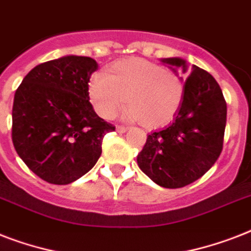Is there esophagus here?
<instances>
[{
  "instance_id": "1",
  "label": "esophagus",
  "mask_w": 251,
  "mask_h": 251,
  "mask_svg": "<svg viewBox=\"0 0 251 251\" xmlns=\"http://www.w3.org/2000/svg\"><path fill=\"white\" fill-rule=\"evenodd\" d=\"M127 129H129V127H127V126H124V125H118L117 127H116V130H117L118 133H126V131H127Z\"/></svg>"
}]
</instances>
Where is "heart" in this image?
<instances>
[{
    "instance_id": "1",
    "label": "heart",
    "mask_w": 251,
    "mask_h": 251,
    "mask_svg": "<svg viewBox=\"0 0 251 251\" xmlns=\"http://www.w3.org/2000/svg\"><path fill=\"white\" fill-rule=\"evenodd\" d=\"M88 98L101 117L110 118L124 105L126 116L145 127L164 126L175 118L183 98L178 75L141 58L116 62L105 74H95Z\"/></svg>"
}]
</instances>
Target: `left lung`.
<instances>
[{
  "label": "left lung",
  "mask_w": 251,
  "mask_h": 251,
  "mask_svg": "<svg viewBox=\"0 0 251 251\" xmlns=\"http://www.w3.org/2000/svg\"><path fill=\"white\" fill-rule=\"evenodd\" d=\"M161 62L177 73L182 68L189 76L183 98L171 125L150 134L138 153L143 173L167 189L183 187L201 178L218 160L223 150L226 124V102L222 88L206 70L178 57Z\"/></svg>",
  "instance_id": "obj_1"
}]
</instances>
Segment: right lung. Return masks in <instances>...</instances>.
Returning <instances> with one entry per match:
<instances>
[{
    "instance_id": "right-lung-1",
    "label": "right lung",
    "mask_w": 251,
    "mask_h": 251,
    "mask_svg": "<svg viewBox=\"0 0 251 251\" xmlns=\"http://www.w3.org/2000/svg\"><path fill=\"white\" fill-rule=\"evenodd\" d=\"M91 57L65 56L35 66L15 91L11 138L25 164L41 179L68 185L91 171L114 126L88 98Z\"/></svg>"
}]
</instances>
